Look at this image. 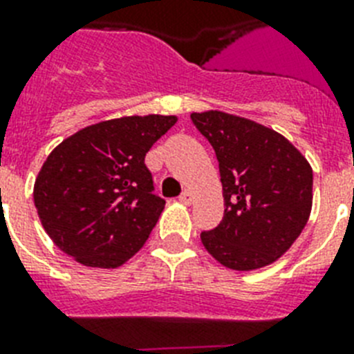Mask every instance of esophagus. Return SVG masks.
<instances>
[{
	"instance_id": "esophagus-1",
	"label": "esophagus",
	"mask_w": 354,
	"mask_h": 354,
	"mask_svg": "<svg viewBox=\"0 0 354 354\" xmlns=\"http://www.w3.org/2000/svg\"><path fill=\"white\" fill-rule=\"evenodd\" d=\"M192 200H194V196H192V192H191V191H185V192H183V194H182V196H180V202H182L183 205H191Z\"/></svg>"
}]
</instances>
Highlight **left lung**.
I'll list each match as a JSON object with an SVG mask.
<instances>
[{
    "label": "left lung",
    "instance_id": "8db88e82",
    "mask_svg": "<svg viewBox=\"0 0 354 354\" xmlns=\"http://www.w3.org/2000/svg\"><path fill=\"white\" fill-rule=\"evenodd\" d=\"M209 140L223 189V220L202 243L232 271H254L283 257L313 209V169L286 136L222 111L192 112Z\"/></svg>",
    "mask_w": 354,
    "mask_h": 354
}]
</instances>
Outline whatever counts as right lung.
I'll use <instances>...</instances> for the list:
<instances>
[{
	"mask_svg": "<svg viewBox=\"0 0 354 354\" xmlns=\"http://www.w3.org/2000/svg\"><path fill=\"white\" fill-rule=\"evenodd\" d=\"M176 116H122L65 138L34 182L43 229L77 263L116 269L131 260L156 225L165 200L152 194L149 149Z\"/></svg>",
	"mask_w": 354,
	"mask_h": 354,
	"instance_id": "right-lung-1",
	"label": "right lung"
}]
</instances>
